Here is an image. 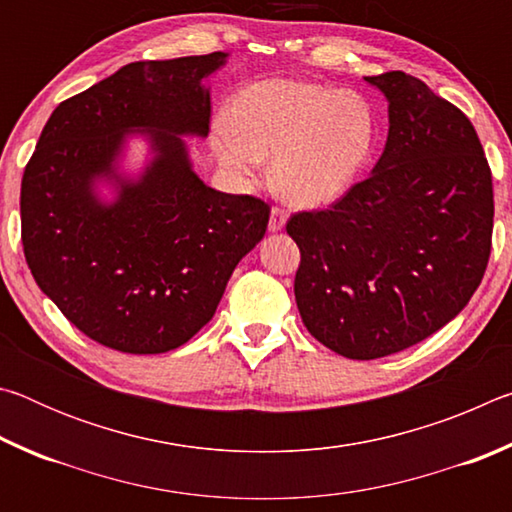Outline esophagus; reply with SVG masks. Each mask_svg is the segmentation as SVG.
Listing matches in <instances>:
<instances>
[{"instance_id":"esophagus-1","label":"esophagus","mask_w":512,"mask_h":512,"mask_svg":"<svg viewBox=\"0 0 512 512\" xmlns=\"http://www.w3.org/2000/svg\"><path fill=\"white\" fill-rule=\"evenodd\" d=\"M287 219H289L287 210H282V207L275 205L273 210H271V219H268V230H271V232L282 230L284 223H287Z\"/></svg>"}]
</instances>
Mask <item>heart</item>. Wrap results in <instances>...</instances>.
Returning <instances> with one entry per match:
<instances>
[{
  "mask_svg": "<svg viewBox=\"0 0 512 512\" xmlns=\"http://www.w3.org/2000/svg\"><path fill=\"white\" fill-rule=\"evenodd\" d=\"M379 117L366 94L296 79L248 85L230 106V121L212 128L225 173L248 180L271 158V183L300 207L339 201L370 167Z\"/></svg>",
  "mask_w": 512,
  "mask_h": 512,
  "instance_id": "heart-1",
  "label": "heart"
}]
</instances>
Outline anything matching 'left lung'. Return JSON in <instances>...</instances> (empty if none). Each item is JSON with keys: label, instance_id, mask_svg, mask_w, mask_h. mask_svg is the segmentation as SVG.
I'll return each instance as SVG.
<instances>
[{"label": "left lung", "instance_id": "left-lung-1", "mask_svg": "<svg viewBox=\"0 0 512 512\" xmlns=\"http://www.w3.org/2000/svg\"><path fill=\"white\" fill-rule=\"evenodd\" d=\"M388 99L372 176L327 210L293 214L302 323L336 354L411 348L461 314L492 248V173L472 121L404 72L366 76Z\"/></svg>", "mask_w": 512, "mask_h": 512}]
</instances>
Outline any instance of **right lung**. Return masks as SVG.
<instances>
[{
  "label": "right lung",
  "mask_w": 512,
  "mask_h": 512,
  "mask_svg": "<svg viewBox=\"0 0 512 512\" xmlns=\"http://www.w3.org/2000/svg\"><path fill=\"white\" fill-rule=\"evenodd\" d=\"M228 54L142 60L51 112L24 169L22 246L33 280L69 323L106 348L160 354L210 323L232 271L262 241V198L207 187L183 135L210 133L203 79ZM154 158L121 177L125 135ZM99 179L116 185L101 202Z\"/></svg>",
  "instance_id": "1"
}]
</instances>
